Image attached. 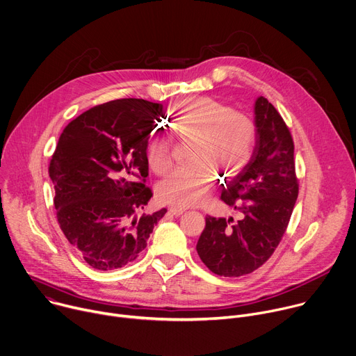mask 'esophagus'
Listing matches in <instances>:
<instances>
[{
    "instance_id": "obj_1",
    "label": "esophagus",
    "mask_w": 356,
    "mask_h": 356,
    "mask_svg": "<svg viewBox=\"0 0 356 356\" xmlns=\"http://www.w3.org/2000/svg\"><path fill=\"white\" fill-rule=\"evenodd\" d=\"M184 211H185V209H182V207H175V206L170 207V213H172L174 216H181Z\"/></svg>"
}]
</instances>
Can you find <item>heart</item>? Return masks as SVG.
Wrapping results in <instances>:
<instances>
[{"label": "heart", "instance_id": "heart-1", "mask_svg": "<svg viewBox=\"0 0 356 356\" xmlns=\"http://www.w3.org/2000/svg\"><path fill=\"white\" fill-rule=\"evenodd\" d=\"M181 141L191 140L188 163L168 175L157 189L159 197L178 207L200 203L210 191L216 172L233 177L251 160L257 145V124L244 112L210 97L185 102L172 122ZM149 167L164 175L172 164L170 140L156 136L147 146Z\"/></svg>", "mask_w": 356, "mask_h": 356}]
</instances>
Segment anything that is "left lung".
Listing matches in <instances>:
<instances>
[{
	"instance_id": "left-lung-1",
	"label": "left lung",
	"mask_w": 356,
	"mask_h": 356,
	"mask_svg": "<svg viewBox=\"0 0 356 356\" xmlns=\"http://www.w3.org/2000/svg\"><path fill=\"white\" fill-rule=\"evenodd\" d=\"M257 145L250 163L233 178L222 200L241 219L206 216L196 251L216 275L237 277L264 265L285 234L299 195L293 138L275 106L255 101Z\"/></svg>"
}]
</instances>
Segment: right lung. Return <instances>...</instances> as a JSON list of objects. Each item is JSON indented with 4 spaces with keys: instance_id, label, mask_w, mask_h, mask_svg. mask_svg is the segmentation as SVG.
<instances>
[{
    "instance_id": "obj_1",
    "label": "right lung",
    "mask_w": 356,
    "mask_h": 356,
    "mask_svg": "<svg viewBox=\"0 0 356 356\" xmlns=\"http://www.w3.org/2000/svg\"><path fill=\"white\" fill-rule=\"evenodd\" d=\"M160 116L161 104L116 99L86 111L60 134L49 165L57 222L95 269L133 262L167 213L141 215L153 196L146 152Z\"/></svg>"
}]
</instances>
